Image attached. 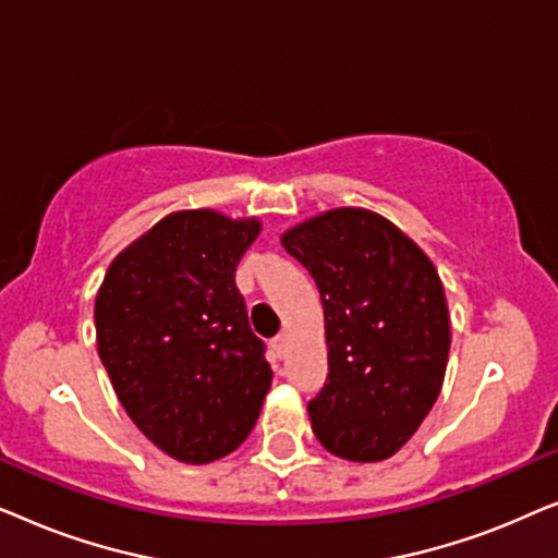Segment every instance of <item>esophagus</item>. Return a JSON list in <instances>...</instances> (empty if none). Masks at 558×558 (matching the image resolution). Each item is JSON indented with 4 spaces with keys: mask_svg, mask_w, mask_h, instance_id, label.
Wrapping results in <instances>:
<instances>
[{
    "mask_svg": "<svg viewBox=\"0 0 558 558\" xmlns=\"http://www.w3.org/2000/svg\"><path fill=\"white\" fill-rule=\"evenodd\" d=\"M287 332H279L277 335V338H274V342H271V345H274V350H277V355L281 357V355H284V350H287Z\"/></svg>",
    "mask_w": 558,
    "mask_h": 558,
    "instance_id": "34e87169",
    "label": "esophagus"
}]
</instances>
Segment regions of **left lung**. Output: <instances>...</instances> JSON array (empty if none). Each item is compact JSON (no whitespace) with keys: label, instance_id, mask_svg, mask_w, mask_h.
Here are the masks:
<instances>
[{"label":"left lung","instance_id":"obj_1","mask_svg":"<svg viewBox=\"0 0 558 558\" xmlns=\"http://www.w3.org/2000/svg\"><path fill=\"white\" fill-rule=\"evenodd\" d=\"M307 266L325 310L327 384L310 401L312 432L350 462L393 457L445 384L449 310L432 258L365 208L325 210L281 235Z\"/></svg>","mask_w":558,"mask_h":558}]
</instances>
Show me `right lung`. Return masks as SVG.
Masks as SVG:
<instances>
[{
	"mask_svg": "<svg viewBox=\"0 0 558 558\" xmlns=\"http://www.w3.org/2000/svg\"><path fill=\"white\" fill-rule=\"evenodd\" d=\"M258 218L178 210L113 258L98 287L96 345L129 418L185 464L231 454L271 388L235 266Z\"/></svg>",
	"mask_w": 558,
	"mask_h": 558,
	"instance_id": "1",
	"label": "right lung"
}]
</instances>
